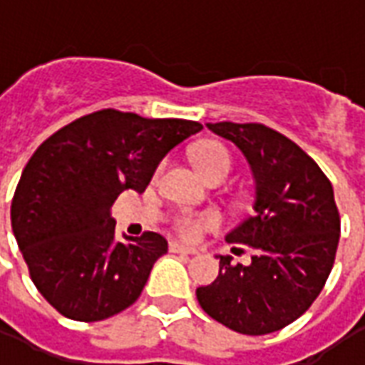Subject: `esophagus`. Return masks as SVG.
<instances>
[{"label": "esophagus", "instance_id": "esophagus-1", "mask_svg": "<svg viewBox=\"0 0 365 365\" xmlns=\"http://www.w3.org/2000/svg\"><path fill=\"white\" fill-rule=\"evenodd\" d=\"M170 252H178V254H197L195 248H191V246L180 245V242H170Z\"/></svg>", "mask_w": 365, "mask_h": 365}]
</instances>
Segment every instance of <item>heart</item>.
I'll list each match as a JSON object with an SVG mask.
<instances>
[{
    "label": "heart",
    "mask_w": 365,
    "mask_h": 365,
    "mask_svg": "<svg viewBox=\"0 0 365 365\" xmlns=\"http://www.w3.org/2000/svg\"><path fill=\"white\" fill-rule=\"evenodd\" d=\"M193 162L201 174L209 178H227L232 168L230 152L219 143H205L199 146L193 154ZM215 225L213 215H197V213H182L175 217L174 227L178 235H182L187 240L195 238L209 227Z\"/></svg>",
    "instance_id": "obj_1"
}]
</instances>
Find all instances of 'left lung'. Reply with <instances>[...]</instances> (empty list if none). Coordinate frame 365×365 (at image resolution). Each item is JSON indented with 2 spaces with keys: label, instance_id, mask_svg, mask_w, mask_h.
Returning a JSON list of instances; mask_svg holds the SVG:
<instances>
[{
  "label": "left lung",
  "instance_id": "obj_1",
  "mask_svg": "<svg viewBox=\"0 0 365 365\" xmlns=\"http://www.w3.org/2000/svg\"><path fill=\"white\" fill-rule=\"evenodd\" d=\"M207 127L237 144L252 170L254 213L225 237L248 246L252 260L232 264V256H217V279L195 295L230 330L269 334L297 321L324 287L340 238L334 191L317 162L274 128L229 120Z\"/></svg>",
  "mask_w": 365,
  "mask_h": 365
}]
</instances>
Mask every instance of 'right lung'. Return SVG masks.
I'll use <instances>...</instances> for the list:
<instances>
[{"mask_svg": "<svg viewBox=\"0 0 365 365\" xmlns=\"http://www.w3.org/2000/svg\"><path fill=\"white\" fill-rule=\"evenodd\" d=\"M203 125L101 109L48 136L31 156L11 201V229L31 279L60 314L103 321L140 297L166 238H115L111 207L143 193L168 152Z\"/></svg>", "mask_w": 365, "mask_h": 365, "instance_id": "right-lung-1", "label": "right lung"}]
</instances>
